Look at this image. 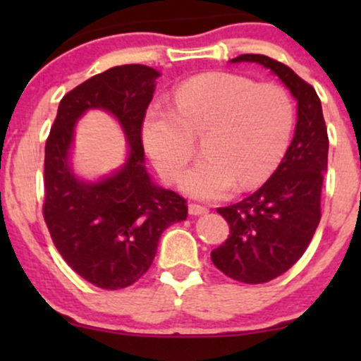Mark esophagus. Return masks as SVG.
Masks as SVG:
<instances>
[{"label":"esophagus","instance_id":"esophagus-1","mask_svg":"<svg viewBox=\"0 0 361 361\" xmlns=\"http://www.w3.org/2000/svg\"><path fill=\"white\" fill-rule=\"evenodd\" d=\"M188 212H190V215H202V214L209 212V209H207V207H204V205L190 204L188 205Z\"/></svg>","mask_w":361,"mask_h":361}]
</instances>
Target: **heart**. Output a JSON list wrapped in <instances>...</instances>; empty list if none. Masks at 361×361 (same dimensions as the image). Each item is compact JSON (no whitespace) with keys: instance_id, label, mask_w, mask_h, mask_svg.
<instances>
[{"instance_id":"obj_1","label":"heart","mask_w":361,"mask_h":361,"mask_svg":"<svg viewBox=\"0 0 361 361\" xmlns=\"http://www.w3.org/2000/svg\"><path fill=\"white\" fill-rule=\"evenodd\" d=\"M176 111L152 106L142 142L161 178L175 183L204 137L202 159L181 180L188 195L215 200L235 185L251 188L271 175L293 130V103L279 85H256L231 73H209L181 82Z\"/></svg>"}]
</instances>
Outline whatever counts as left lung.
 I'll return each mask as SVG.
<instances>
[{
    "label": "left lung",
    "mask_w": 361,
    "mask_h": 361,
    "mask_svg": "<svg viewBox=\"0 0 361 361\" xmlns=\"http://www.w3.org/2000/svg\"><path fill=\"white\" fill-rule=\"evenodd\" d=\"M231 62L264 66L297 100L295 134L276 171L250 197L217 209L229 224V238L210 255L214 264L241 283H267L300 259L316 233L329 139L316 90L288 66L261 54Z\"/></svg>",
    "instance_id": "1"
}]
</instances>
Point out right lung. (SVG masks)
Listing matches in <instances>:
<instances>
[{
  "instance_id": "right-lung-1",
  "label": "right lung",
  "mask_w": 361,
  "mask_h": 361,
  "mask_svg": "<svg viewBox=\"0 0 361 361\" xmlns=\"http://www.w3.org/2000/svg\"><path fill=\"white\" fill-rule=\"evenodd\" d=\"M157 76L149 66L126 64L81 82L61 100L45 142L44 221L66 263L105 290L135 283L163 231L188 215L185 198L152 183L144 166L142 123ZM90 108L115 114L131 147L126 164L97 184L78 180L68 166L73 126Z\"/></svg>"
}]
</instances>
